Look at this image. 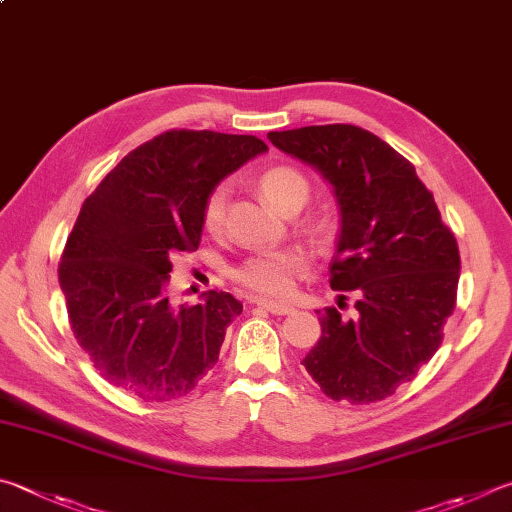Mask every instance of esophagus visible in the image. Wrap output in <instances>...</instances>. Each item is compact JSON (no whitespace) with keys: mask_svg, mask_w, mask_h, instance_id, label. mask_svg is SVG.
Segmentation results:
<instances>
[{"mask_svg":"<svg viewBox=\"0 0 512 512\" xmlns=\"http://www.w3.org/2000/svg\"><path fill=\"white\" fill-rule=\"evenodd\" d=\"M251 303H256V306L265 308L267 312H272V315H290L292 306L290 303H283V301H270V299H251Z\"/></svg>","mask_w":512,"mask_h":512,"instance_id":"esophagus-1","label":"esophagus"}]
</instances>
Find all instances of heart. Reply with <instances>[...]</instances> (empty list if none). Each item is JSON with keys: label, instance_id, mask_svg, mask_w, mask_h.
Masks as SVG:
<instances>
[{"label": "heart", "instance_id": "heart-1", "mask_svg": "<svg viewBox=\"0 0 512 512\" xmlns=\"http://www.w3.org/2000/svg\"><path fill=\"white\" fill-rule=\"evenodd\" d=\"M258 184H261V191L270 200V204L281 213H297L310 200L312 193V184L306 173L288 164L267 168ZM227 202L229 188L224 184H218L206 195L202 206V224L211 236H222L224 222H227ZM308 267L310 258L301 247L265 249L247 256L233 270V279L242 288L256 294L283 297V294L292 292L301 276H306Z\"/></svg>", "mask_w": 512, "mask_h": 512}]
</instances>
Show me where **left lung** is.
Returning a JSON list of instances; mask_svg holds the SVG:
<instances>
[{
  "label": "left lung",
  "instance_id": "1",
  "mask_svg": "<svg viewBox=\"0 0 512 512\" xmlns=\"http://www.w3.org/2000/svg\"><path fill=\"white\" fill-rule=\"evenodd\" d=\"M333 186L342 229L330 263L339 308L319 312L321 337L303 366L333 400L369 405L416 378L456 306L459 245L416 168L387 141L348 123L267 134Z\"/></svg>",
  "mask_w": 512,
  "mask_h": 512
}]
</instances>
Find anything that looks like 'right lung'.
Instances as JSON below:
<instances>
[{"label": "right lung", "instance_id": "obj_1", "mask_svg": "<svg viewBox=\"0 0 512 512\" xmlns=\"http://www.w3.org/2000/svg\"><path fill=\"white\" fill-rule=\"evenodd\" d=\"M265 150L251 134L168 130L128 152L83 202L58 279L78 346L112 387L175 400L218 362L242 303L211 290L175 308L166 283L173 258L200 245L206 195Z\"/></svg>", "mask_w": 512, "mask_h": 512}]
</instances>
